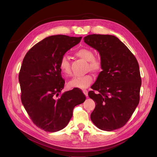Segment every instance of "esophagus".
<instances>
[{"label":"esophagus","mask_w":157,"mask_h":157,"mask_svg":"<svg viewBox=\"0 0 157 157\" xmlns=\"http://www.w3.org/2000/svg\"><path fill=\"white\" fill-rule=\"evenodd\" d=\"M83 94L85 95L86 97H88V91H87L86 90H83Z\"/></svg>","instance_id":"esophagus-1"}]
</instances>
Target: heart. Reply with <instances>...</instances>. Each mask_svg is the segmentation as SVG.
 I'll return each instance as SVG.
<instances>
[{
	"label": "heart",
	"instance_id": "obj_1",
	"mask_svg": "<svg viewBox=\"0 0 157 157\" xmlns=\"http://www.w3.org/2000/svg\"><path fill=\"white\" fill-rule=\"evenodd\" d=\"M75 55L88 62V69L94 73H98L102 71V63L101 60L95 58L92 50L88 48H81L75 52ZM59 68L65 76H69L71 73V63L69 58L63 55L61 57L59 62ZM93 82V77L90 74L85 76H76L71 79L68 83V86L71 88H86Z\"/></svg>",
	"mask_w": 157,
	"mask_h": 157
}]
</instances>
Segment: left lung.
<instances>
[{
    "label": "left lung",
    "mask_w": 157,
    "mask_h": 157,
    "mask_svg": "<svg viewBox=\"0 0 157 157\" xmlns=\"http://www.w3.org/2000/svg\"><path fill=\"white\" fill-rule=\"evenodd\" d=\"M86 44L99 52L102 71L98 74L89 97L95 102L91 120L102 130L124 126L139 102L141 86L139 63L135 56L114 36L92 34L84 37Z\"/></svg>",
    "instance_id": "1"
}]
</instances>
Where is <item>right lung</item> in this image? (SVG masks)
<instances>
[{
  "label": "right lung",
  "mask_w": 157,
  "mask_h": 157,
  "mask_svg": "<svg viewBox=\"0 0 157 157\" xmlns=\"http://www.w3.org/2000/svg\"><path fill=\"white\" fill-rule=\"evenodd\" d=\"M81 38L48 37L30 49L23 59L18 76L21 102L33 123L46 132H54L67 126L74 107L86 99L78 89L61 94L65 81L60 60Z\"/></svg>",
  "instance_id": "obj_1"
}]
</instances>
